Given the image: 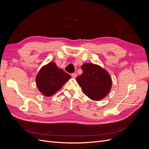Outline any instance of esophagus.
Masks as SVG:
<instances>
[{"instance_id":"34e87169","label":"esophagus","mask_w":149,"mask_h":149,"mask_svg":"<svg viewBox=\"0 0 149 149\" xmlns=\"http://www.w3.org/2000/svg\"><path fill=\"white\" fill-rule=\"evenodd\" d=\"M71 76H72V78H76L77 77V73H72V74H71Z\"/></svg>"}]
</instances>
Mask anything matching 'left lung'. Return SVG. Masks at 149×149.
<instances>
[{
  "label": "left lung",
  "instance_id": "8db88e82",
  "mask_svg": "<svg viewBox=\"0 0 149 149\" xmlns=\"http://www.w3.org/2000/svg\"><path fill=\"white\" fill-rule=\"evenodd\" d=\"M83 73L76 78L84 94L90 99L100 101L108 94L112 87V79L107 71L93 63L81 66Z\"/></svg>",
  "mask_w": 149,
  "mask_h": 149
}]
</instances>
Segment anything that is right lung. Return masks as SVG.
<instances>
[{
	"label": "right lung",
	"instance_id": "obj_1",
	"mask_svg": "<svg viewBox=\"0 0 149 149\" xmlns=\"http://www.w3.org/2000/svg\"><path fill=\"white\" fill-rule=\"evenodd\" d=\"M71 77L58 68L54 62L43 66L36 76L37 86L42 93L50 97L56 93Z\"/></svg>",
	"mask_w": 149,
	"mask_h": 149
}]
</instances>
